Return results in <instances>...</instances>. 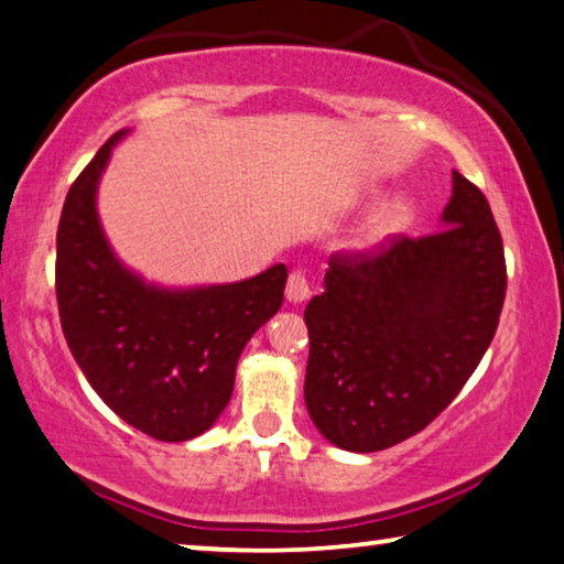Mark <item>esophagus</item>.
Returning <instances> with one entry per match:
<instances>
[{"label": "esophagus", "instance_id": "34e87169", "mask_svg": "<svg viewBox=\"0 0 564 564\" xmlns=\"http://www.w3.org/2000/svg\"><path fill=\"white\" fill-rule=\"evenodd\" d=\"M284 294H288V300L294 302V304L307 302L310 294H312L307 276H304L302 272H292L290 280H288V288H284Z\"/></svg>", "mask_w": 564, "mask_h": 564}]
</instances>
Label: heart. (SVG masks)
Listing matches in <instances>:
<instances>
[{
    "mask_svg": "<svg viewBox=\"0 0 564 564\" xmlns=\"http://www.w3.org/2000/svg\"><path fill=\"white\" fill-rule=\"evenodd\" d=\"M417 219L420 205L408 192L387 197L359 221L352 239H349V249L352 252H372V249L387 245L390 239L410 232L417 225Z\"/></svg>",
    "mask_w": 564,
    "mask_h": 564,
    "instance_id": "heart-1",
    "label": "heart"
}]
</instances>
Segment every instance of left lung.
I'll list each match as a JSON object with an SVG mask.
<instances>
[{"mask_svg":"<svg viewBox=\"0 0 564 564\" xmlns=\"http://www.w3.org/2000/svg\"><path fill=\"white\" fill-rule=\"evenodd\" d=\"M507 290L500 229L482 192L452 172L440 232L375 254L329 257L304 310V404L335 447L380 452L455 400L490 347Z\"/></svg>","mask_w":564,"mask_h":564,"instance_id":"left-lung-1","label":"left lung"}]
</instances>
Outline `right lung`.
I'll return each mask as SVG.
<instances>
[{"label":"right lung","instance_id":"right-lung-1","mask_svg":"<svg viewBox=\"0 0 564 564\" xmlns=\"http://www.w3.org/2000/svg\"><path fill=\"white\" fill-rule=\"evenodd\" d=\"M127 134L99 147L64 199L54 267L62 332L109 410L154 440L184 442L227 408L239 355L282 307L288 267L205 288H162L129 270L97 212L101 172Z\"/></svg>","mask_w":564,"mask_h":564}]
</instances>
